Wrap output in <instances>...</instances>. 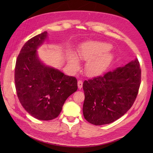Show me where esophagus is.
<instances>
[{
  "label": "esophagus",
  "mask_w": 153,
  "mask_h": 153,
  "mask_svg": "<svg viewBox=\"0 0 153 153\" xmlns=\"http://www.w3.org/2000/svg\"><path fill=\"white\" fill-rule=\"evenodd\" d=\"M83 86V82L81 80H79L78 82H77V86H78V88L80 90L82 88Z\"/></svg>",
  "instance_id": "obj_1"
}]
</instances>
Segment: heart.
<instances>
[{
    "label": "heart",
    "mask_w": 153,
    "mask_h": 153,
    "mask_svg": "<svg viewBox=\"0 0 153 153\" xmlns=\"http://www.w3.org/2000/svg\"><path fill=\"white\" fill-rule=\"evenodd\" d=\"M110 44L90 41L80 46L77 53L79 61H87L85 72L88 76H96L104 72L113 59V55L109 52ZM74 54H69L68 63L74 71L78 70L79 62Z\"/></svg>",
    "instance_id": "1"
}]
</instances>
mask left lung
Listing matches in <instances>:
<instances>
[{
	"label": "left lung",
	"instance_id": "8db88e82",
	"mask_svg": "<svg viewBox=\"0 0 153 153\" xmlns=\"http://www.w3.org/2000/svg\"><path fill=\"white\" fill-rule=\"evenodd\" d=\"M140 82L141 69L136 58L104 76L85 80L84 118L96 126L118 120L133 105Z\"/></svg>",
	"mask_w": 153,
	"mask_h": 153
}]
</instances>
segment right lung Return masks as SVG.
Masks as SVG:
<instances>
[{"instance_id": "add662e5", "label": "right lung", "mask_w": 153, "mask_h": 153, "mask_svg": "<svg viewBox=\"0 0 153 153\" xmlns=\"http://www.w3.org/2000/svg\"><path fill=\"white\" fill-rule=\"evenodd\" d=\"M48 38L47 32L26 42L17 56L15 83L18 98L28 113L39 120L57 117L65 102L77 90L75 77L46 65L37 50Z\"/></svg>"}]
</instances>
